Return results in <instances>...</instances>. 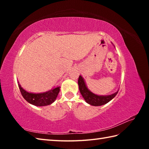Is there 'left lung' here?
Segmentation results:
<instances>
[{"mask_svg": "<svg viewBox=\"0 0 149 149\" xmlns=\"http://www.w3.org/2000/svg\"><path fill=\"white\" fill-rule=\"evenodd\" d=\"M78 85H79V91L81 94L82 97H84L85 102L90 105L98 107V106H102L107 104L110 102L111 100L114 99L117 95L118 90L116 92L113 93L112 95H98L95 93H92L88 89L85 81L81 75H79L78 79Z\"/></svg>", "mask_w": 149, "mask_h": 149, "instance_id": "8db88e82", "label": "left lung"}]
</instances>
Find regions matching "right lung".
I'll return each mask as SVG.
<instances>
[{
	"label": "right lung",
	"mask_w": 149,
	"mask_h": 149,
	"mask_svg": "<svg viewBox=\"0 0 149 149\" xmlns=\"http://www.w3.org/2000/svg\"><path fill=\"white\" fill-rule=\"evenodd\" d=\"M17 83H18L20 92L24 99L26 100L30 104L36 106V107H44V106L51 104L56 99L57 96L60 92V87L56 86L44 93H29L22 87L19 81Z\"/></svg>",
	"instance_id": "right-lung-1"
}]
</instances>
